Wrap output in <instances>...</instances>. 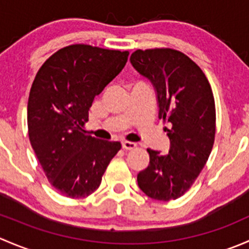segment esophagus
<instances>
[{
	"mask_svg": "<svg viewBox=\"0 0 249 249\" xmlns=\"http://www.w3.org/2000/svg\"><path fill=\"white\" fill-rule=\"evenodd\" d=\"M123 148L126 150H131V149H135V148L137 147V144L135 142H129V141H124V142L122 143Z\"/></svg>",
	"mask_w": 249,
	"mask_h": 249,
	"instance_id": "1",
	"label": "esophagus"
}]
</instances>
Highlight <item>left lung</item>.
<instances>
[{"instance_id": "obj_1", "label": "left lung", "mask_w": 249, "mask_h": 249, "mask_svg": "<svg viewBox=\"0 0 249 249\" xmlns=\"http://www.w3.org/2000/svg\"><path fill=\"white\" fill-rule=\"evenodd\" d=\"M131 64L157 90L159 118L170 150L162 155L148 148L149 165L137 175L139 187L150 199L176 200L192 188L207 162L215 136V105L202 70L179 50L137 49Z\"/></svg>"}]
</instances>
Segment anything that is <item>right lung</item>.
<instances>
[{"instance_id": "add662e5", "label": "right lung", "mask_w": 249, "mask_h": 249, "mask_svg": "<svg viewBox=\"0 0 249 249\" xmlns=\"http://www.w3.org/2000/svg\"><path fill=\"white\" fill-rule=\"evenodd\" d=\"M129 52L72 44L37 72L27 102L29 139L50 184L72 199L100 187L120 142L87 135L94 97L124 69Z\"/></svg>"}]
</instances>
